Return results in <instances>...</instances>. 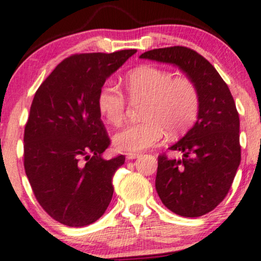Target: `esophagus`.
I'll list each match as a JSON object with an SVG mask.
<instances>
[{"instance_id": "obj_1", "label": "esophagus", "mask_w": 261, "mask_h": 261, "mask_svg": "<svg viewBox=\"0 0 261 261\" xmlns=\"http://www.w3.org/2000/svg\"><path fill=\"white\" fill-rule=\"evenodd\" d=\"M137 158H140V152H128V154L126 155L127 160H135Z\"/></svg>"}]
</instances>
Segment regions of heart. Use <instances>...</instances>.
<instances>
[{
	"label": "heart",
	"mask_w": 261,
	"mask_h": 261,
	"mask_svg": "<svg viewBox=\"0 0 261 261\" xmlns=\"http://www.w3.org/2000/svg\"><path fill=\"white\" fill-rule=\"evenodd\" d=\"M127 94L134 101L144 100L143 121L131 124L113 136L119 151H141L161 141L166 130L179 135L194 123L199 112V93L192 81L175 77L173 72L145 65L127 76ZM98 109L105 120L118 126L123 123L126 100L120 88L105 83L98 94Z\"/></svg>",
	"instance_id": "heart-1"
}]
</instances>
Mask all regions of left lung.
<instances>
[{
  "mask_svg": "<svg viewBox=\"0 0 261 261\" xmlns=\"http://www.w3.org/2000/svg\"><path fill=\"white\" fill-rule=\"evenodd\" d=\"M140 58L176 65L199 93L197 121L169 147L182 158L159 156L155 187L163 205L173 213L203 216L227 196L241 161L240 118L234 99L210 62L191 48H155Z\"/></svg>",
  "mask_w": 261,
  "mask_h": 261,
  "instance_id": "obj_1",
  "label": "left lung"
}]
</instances>
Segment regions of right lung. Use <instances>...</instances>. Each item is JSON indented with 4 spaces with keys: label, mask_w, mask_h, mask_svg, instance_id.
Wrapping results in <instances>:
<instances>
[{
    "label": "right lung",
    "mask_w": 261,
    "mask_h": 261,
    "mask_svg": "<svg viewBox=\"0 0 261 261\" xmlns=\"http://www.w3.org/2000/svg\"><path fill=\"white\" fill-rule=\"evenodd\" d=\"M136 50L65 58L34 95L23 165L41 207L62 224L85 227L105 214L125 156L105 160L110 138L98 109L103 83Z\"/></svg>",
    "instance_id": "right-lung-1"
}]
</instances>
